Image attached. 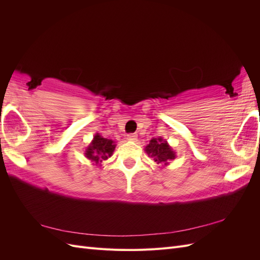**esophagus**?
<instances>
[{"label":"esophagus","instance_id":"esophagus-1","mask_svg":"<svg viewBox=\"0 0 260 260\" xmlns=\"http://www.w3.org/2000/svg\"><path fill=\"white\" fill-rule=\"evenodd\" d=\"M137 138H138V136L136 135V133H130V135H128V137H127V140L128 141H132V142H135V141L137 140Z\"/></svg>","mask_w":260,"mask_h":260}]
</instances>
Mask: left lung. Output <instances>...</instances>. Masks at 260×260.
<instances>
[{
  "label": "left lung",
  "instance_id": "1",
  "mask_svg": "<svg viewBox=\"0 0 260 260\" xmlns=\"http://www.w3.org/2000/svg\"><path fill=\"white\" fill-rule=\"evenodd\" d=\"M145 152L157 164H164L165 166H167L170 160L176 158L175 151H172L167 141L161 137L153 138L149 141V143L145 147Z\"/></svg>",
  "mask_w": 260,
  "mask_h": 260
}]
</instances>
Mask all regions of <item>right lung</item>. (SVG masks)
Returning a JSON list of instances; mask_svg holds the SVG:
<instances>
[{
    "instance_id": "1",
    "label": "right lung",
    "mask_w": 260,
    "mask_h": 260,
    "mask_svg": "<svg viewBox=\"0 0 260 260\" xmlns=\"http://www.w3.org/2000/svg\"><path fill=\"white\" fill-rule=\"evenodd\" d=\"M116 144L113 140L102 137L100 133L94 136L92 142L85 149V157L95 165L106 160L113 155Z\"/></svg>"
}]
</instances>
